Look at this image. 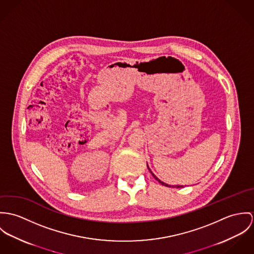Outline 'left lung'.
<instances>
[{
	"label": "left lung",
	"instance_id": "obj_1",
	"mask_svg": "<svg viewBox=\"0 0 254 254\" xmlns=\"http://www.w3.org/2000/svg\"><path fill=\"white\" fill-rule=\"evenodd\" d=\"M147 167H148V166H147ZM148 169H149V167H148ZM149 170H150V172H151V173H152V175H153V176H154V178H155V179H156V180H157V181H159V182H160V183H161V184H162V185H164V186H167V187H170V185H169V184H167V183H165V182H163V181H161V180H160V179H159V178H158V177H157V176H156V175H155V174H154V173H153V172H152V171H151V169H149ZM175 187H176V188H181V187H182V186H181V185H176V186H175Z\"/></svg>",
	"mask_w": 254,
	"mask_h": 254
}]
</instances>
